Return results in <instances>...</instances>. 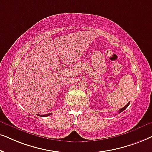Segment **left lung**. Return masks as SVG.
<instances>
[{
  "label": "left lung",
  "instance_id": "8db88e82",
  "mask_svg": "<svg viewBox=\"0 0 152 152\" xmlns=\"http://www.w3.org/2000/svg\"><path fill=\"white\" fill-rule=\"evenodd\" d=\"M129 104H130V102H129V103L127 104H126V106H124V107H122V109H120L119 110V113H121V112H122V111H123L124 109H126V108H127V107H128V106H129Z\"/></svg>",
  "mask_w": 152,
  "mask_h": 152
}]
</instances>
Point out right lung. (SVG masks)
Returning <instances> with one entry per match:
<instances>
[{
    "instance_id": "right-lung-1",
    "label": "right lung",
    "mask_w": 152,
    "mask_h": 152,
    "mask_svg": "<svg viewBox=\"0 0 152 152\" xmlns=\"http://www.w3.org/2000/svg\"><path fill=\"white\" fill-rule=\"evenodd\" d=\"M51 114L52 113H48V114H46V115H39V116H40V117H47V116L51 115Z\"/></svg>"
}]
</instances>
